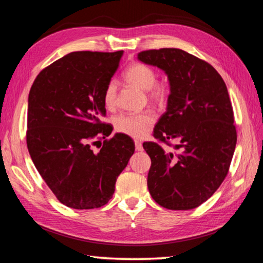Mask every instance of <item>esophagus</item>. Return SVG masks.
Segmentation results:
<instances>
[{"instance_id": "34e87169", "label": "esophagus", "mask_w": 263, "mask_h": 263, "mask_svg": "<svg viewBox=\"0 0 263 263\" xmlns=\"http://www.w3.org/2000/svg\"><path fill=\"white\" fill-rule=\"evenodd\" d=\"M135 145H136V149H137L138 152H141L142 149H144V148H142V144H141V142H140L139 140H136V141H135Z\"/></svg>"}]
</instances>
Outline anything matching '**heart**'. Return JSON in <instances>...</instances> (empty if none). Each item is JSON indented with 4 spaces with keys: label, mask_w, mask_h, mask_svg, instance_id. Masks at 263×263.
Returning a JSON list of instances; mask_svg holds the SVG:
<instances>
[{
    "label": "heart",
    "mask_w": 263,
    "mask_h": 263,
    "mask_svg": "<svg viewBox=\"0 0 263 263\" xmlns=\"http://www.w3.org/2000/svg\"><path fill=\"white\" fill-rule=\"evenodd\" d=\"M128 84H131L141 90H147L148 97L154 101H160L164 98L165 88L161 85H156L157 76L154 69L144 63H133L126 69L124 73ZM117 88L116 84L109 82L103 93L104 106L111 109L116 104ZM155 123V117L151 111H144L139 114H121L114 118L115 130L123 135L131 138L145 137Z\"/></svg>",
    "instance_id": "1"
}]
</instances>
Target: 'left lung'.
Wrapping results in <instances>:
<instances>
[{"instance_id":"left-lung-1","label":"left lung","mask_w":263,"mask_h":263,"mask_svg":"<svg viewBox=\"0 0 263 263\" xmlns=\"http://www.w3.org/2000/svg\"><path fill=\"white\" fill-rule=\"evenodd\" d=\"M138 60L168 76L166 111L154 128L163 142L176 140L178 154L144 142L152 165L147 185L166 209L189 211L212 197L228 175L237 142L227 85L213 66L177 48L141 51Z\"/></svg>"}]
</instances>
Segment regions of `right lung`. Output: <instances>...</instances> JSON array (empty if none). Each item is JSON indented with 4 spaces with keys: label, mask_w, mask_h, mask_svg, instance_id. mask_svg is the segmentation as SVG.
Returning <instances> with one entry per match:
<instances>
[{
    "label": "right lung",
    "mask_w": 263,
    "mask_h": 263,
    "mask_svg": "<svg viewBox=\"0 0 263 263\" xmlns=\"http://www.w3.org/2000/svg\"><path fill=\"white\" fill-rule=\"evenodd\" d=\"M122 56L123 50L70 52L42 70L28 94L31 159L59 201L70 208L108 203L135 153V144L121 133L103 141L98 153L90 146L112 131L100 118L106 116L104 89Z\"/></svg>",
    "instance_id": "add662e5"
}]
</instances>
